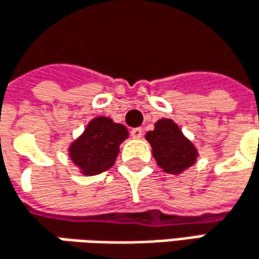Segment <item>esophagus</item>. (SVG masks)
<instances>
[{
    "label": "esophagus",
    "mask_w": 259,
    "mask_h": 259,
    "mask_svg": "<svg viewBox=\"0 0 259 259\" xmlns=\"http://www.w3.org/2000/svg\"><path fill=\"white\" fill-rule=\"evenodd\" d=\"M130 135H132V138H135V139H139V138H142V135H144V130L141 129V127H135V129L130 130Z\"/></svg>",
    "instance_id": "34e87169"
}]
</instances>
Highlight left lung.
I'll return each instance as SVG.
<instances>
[{
  "mask_svg": "<svg viewBox=\"0 0 259 259\" xmlns=\"http://www.w3.org/2000/svg\"><path fill=\"white\" fill-rule=\"evenodd\" d=\"M145 139L153 148V157L157 165L168 174H181L196 162V147L169 118L159 120L154 130L145 135Z\"/></svg>",
  "mask_w": 259,
  "mask_h": 259,
  "instance_id": "8db88e82",
  "label": "left lung"
}]
</instances>
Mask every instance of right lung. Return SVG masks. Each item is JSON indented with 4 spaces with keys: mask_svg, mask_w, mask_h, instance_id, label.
<instances>
[{
    "mask_svg": "<svg viewBox=\"0 0 259 259\" xmlns=\"http://www.w3.org/2000/svg\"><path fill=\"white\" fill-rule=\"evenodd\" d=\"M127 136L129 132L123 124L108 117H96L70 144L69 156L83 176L100 174L115 163L120 144Z\"/></svg>",
    "mask_w": 259,
    "mask_h": 259,
    "instance_id": "right-lung-1",
    "label": "right lung"
}]
</instances>
